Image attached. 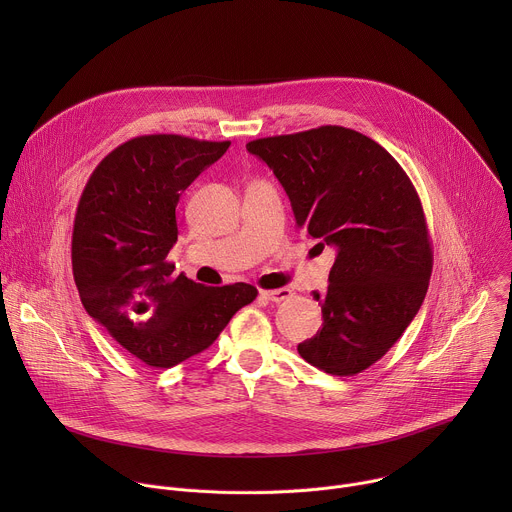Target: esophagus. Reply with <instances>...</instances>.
I'll return each instance as SVG.
<instances>
[{
  "label": "esophagus",
  "mask_w": 512,
  "mask_h": 512,
  "mask_svg": "<svg viewBox=\"0 0 512 512\" xmlns=\"http://www.w3.org/2000/svg\"><path fill=\"white\" fill-rule=\"evenodd\" d=\"M261 296L263 298H267L269 302H273V304H279V302H285V300H289L291 296V289L289 287H277V289H263L261 291Z\"/></svg>",
  "instance_id": "obj_1"
}]
</instances>
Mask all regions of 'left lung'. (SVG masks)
Masks as SVG:
<instances>
[{
    "mask_svg": "<svg viewBox=\"0 0 512 512\" xmlns=\"http://www.w3.org/2000/svg\"><path fill=\"white\" fill-rule=\"evenodd\" d=\"M281 182L296 223L336 249L322 330L298 344L312 367L338 377L369 369L419 312L433 267L421 200L399 162L340 125L247 143Z\"/></svg>",
    "mask_w": 512,
    "mask_h": 512,
    "instance_id": "obj_1",
    "label": "left lung"
}]
</instances>
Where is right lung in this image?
<instances>
[{
    "instance_id": "add662e5",
    "label": "right lung",
    "mask_w": 512,
    "mask_h": 512,
    "mask_svg": "<svg viewBox=\"0 0 512 512\" xmlns=\"http://www.w3.org/2000/svg\"><path fill=\"white\" fill-rule=\"evenodd\" d=\"M231 141L139 135L91 174L72 229V275L81 302L129 354L170 369L206 350L257 287H206L174 275L182 192L229 150Z\"/></svg>"
}]
</instances>
